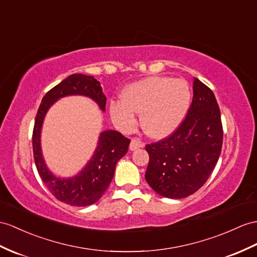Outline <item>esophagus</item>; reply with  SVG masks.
Returning <instances> with one entry per match:
<instances>
[{
    "label": "esophagus",
    "instance_id": "34e87169",
    "mask_svg": "<svg viewBox=\"0 0 257 257\" xmlns=\"http://www.w3.org/2000/svg\"><path fill=\"white\" fill-rule=\"evenodd\" d=\"M141 147H144V144L137 139H133L132 141H131V144H130V149L131 150H135L137 148H141Z\"/></svg>",
    "mask_w": 257,
    "mask_h": 257
}]
</instances>
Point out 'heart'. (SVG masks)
Returning <instances> with one entry per match:
<instances>
[{
  "label": "heart",
  "mask_w": 257,
  "mask_h": 257,
  "mask_svg": "<svg viewBox=\"0 0 257 257\" xmlns=\"http://www.w3.org/2000/svg\"><path fill=\"white\" fill-rule=\"evenodd\" d=\"M121 99L110 104L111 117L118 128L132 130L136 112H142L144 131L155 139H162L183 121L190 107L191 89L184 79L152 76L125 87Z\"/></svg>",
  "instance_id": "b5f03b06"
}]
</instances>
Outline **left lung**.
Segmentation results:
<instances>
[{
    "label": "left lung",
    "mask_w": 257,
    "mask_h": 257,
    "mask_svg": "<svg viewBox=\"0 0 257 257\" xmlns=\"http://www.w3.org/2000/svg\"><path fill=\"white\" fill-rule=\"evenodd\" d=\"M184 120L169 136L147 144L145 179L159 195L184 198L198 191L214 170L221 153L220 109L209 87L197 78Z\"/></svg>",
    "instance_id": "1"
}]
</instances>
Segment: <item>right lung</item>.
Wrapping results in <instances>:
<instances>
[{"label":"right lung","instance_id":"add662e5","mask_svg":"<svg viewBox=\"0 0 257 257\" xmlns=\"http://www.w3.org/2000/svg\"><path fill=\"white\" fill-rule=\"evenodd\" d=\"M87 96L105 110L107 98L103 95L100 83L93 76L73 74L50 89L39 105L33 132V149L35 164L42 182L60 202L72 206H89L103 195L114 176L116 162L127 153L131 140L116 131H104L99 137L98 146L91 160L77 176L71 179L54 177L43 161L40 147V132L43 118L48 109L56 100L70 96Z\"/></svg>","mask_w":257,"mask_h":257}]
</instances>
